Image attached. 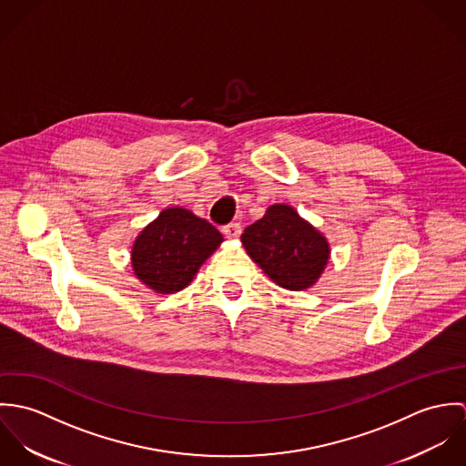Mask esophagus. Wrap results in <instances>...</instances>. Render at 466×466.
<instances>
[{
  "label": "esophagus",
  "mask_w": 466,
  "mask_h": 466,
  "mask_svg": "<svg viewBox=\"0 0 466 466\" xmlns=\"http://www.w3.org/2000/svg\"><path fill=\"white\" fill-rule=\"evenodd\" d=\"M222 233L228 237V238H238L240 233H242V226L238 222H231L228 226L222 228Z\"/></svg>",
  "instance_id": "34e87169"
}]
</instances>
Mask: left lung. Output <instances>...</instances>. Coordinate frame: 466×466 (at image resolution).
Here are the masks:
<instances>
[{"label": "left lung", "instance_id": "left-lung-1", "mask_svg": "<svg viewBox=\"0 0 466 466\" xmlns=\"http://www.w3.org/2000/svg\"><path fill=\"white\" fill-rule=\"evenodd\" d=\"M240 240L249 258L287 290L314 287L330 260L327 237L289 204H270Z\"/></svg>", "mask_w": 466, "mask_h": 466}]
</instances>
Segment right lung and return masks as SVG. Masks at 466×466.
I'll return each mask as SVG.
<instances>
[{
  "mask_svg": "<svg viewBox=\"0 0 466 466\" xmlns=\"http://www.w3.org/2000/svg\"><path fill=\"white\" fill-rule=\"evenodd\" d=\"M224 242L220 231L187 208L163 209L136 237L134 276L157 294H174L192 283L200 266Z\"/></svg>",
  "mask_w": 466,
  "mask_h": 466,
  "instance_id": "add662e5",
  "label": "right lung"
}]
</instances>
